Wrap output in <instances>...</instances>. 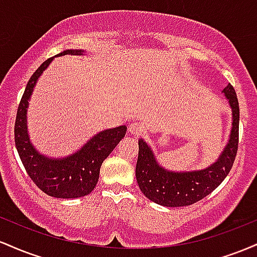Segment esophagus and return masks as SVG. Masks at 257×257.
Returning a JSON list of instances; mask_svg holds the SVG:
<instances>
[{
  "mask_svg": "<svg viewBox=\"0 0 257 257\" xmlns=\"http://www.w3.org/2000/svg\"><path fill=\"white\" fill-rule=\"evenodd\" d=\"M128 131L133 135H139V134H141V132H143V125L138 122H133L129 124Z\"/></svg>",
  "mask_w": 257,
  "mask_h": 257,
  "instance_id": "1",
  "label": "esophagus"
}]
</instances>
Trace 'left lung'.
<instances>
[{"label": "left lung", "mask_w": 257, "mask_h": 257, "mask_svg": "<svg viewBox=\"0 0 257 257\" xmlns=\"http://www.w3.org/2000/svg\"><path fill=\"white\" fill-rule=\"evenodd\" d=\"M232 110V129L228 143L216 162L204 169L173 172L162 167L149 144L139 139V157L135 175L141 192L163 206H186L210 194L228 175L234 163L239 137V105L231 84L222 90Z\"/></svg>", "instance_id": "1"}]
</instances>
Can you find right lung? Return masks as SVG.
Masks as SVG:
<instances>
[{
    "instance_id": "1",
    "label": "right lung",
    "mask_w": 257,
    "mask_h": 257,
    "mask_svg": "<svg viewBox=\"0 0 257 257\" xmlns=\"http://www.w3.org/2000/svg\"><path fill=\"white\" fill-rule=\"evenodd\" d=\"M83 49H66L55 57L83 55ZM53 59L54 57L44 61L26 84L14 125L16 147L29 176L40 190L55 198H79L95 188L102 162L124 138L126 126L119 125L98 133L78 151L64 158L48 157L38 152L29 137L26 113L35 85Z\"/></svg>"
}]
</instances>
